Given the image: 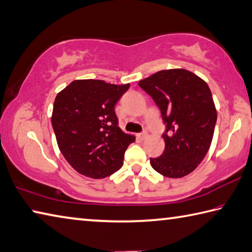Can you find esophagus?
I'll return each instance as SVG.
<instances>
[{
	"label": "esophagus",
	"mask_w": 252,
	"mask_h": 252,
	"mask_svg": "<svg viewBox=\"0 0 252 252\" xmlns=\"http://www.w3.org/2000/svg\"><path fill=\"white\" fill-rule=\"evenodd\" d=\"M136 136H138V138L141 139V140H144L146 136H148V132L144 131V132H142V133H139Z\"/></svg>",
	"instance_id": "34e87169"
}]
</instances>
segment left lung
<instances>
[{
  "label": "left lung",
  "instance_id": "left-lung-1",
  "mask_svg": "<svg viewBox=\"0 0 252 252\" xmlns=\"http://www.w3.org/2000/svg\"><path fill=\"white\" fill-rule=\"evenodd\" d=\"M161 110L165 125L164 152L150 158L158 173L171 178L189 175L207 154L217 111L208 85L185 69L155 72L139 82Z\"/></svg>",
  "mask_w": 252,
  "mask_h": 252
}]
</instances>
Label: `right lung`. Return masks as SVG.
I'll use <instances>...</instances> for the list:
<instances>
[{
	"mask_svg": "<svg viewBox=\"0 0 252 252\" xmlns=\"http://www.w3.org/2000/svg\"><path fill=\"white\" fill-rule=\"evenodd\" d=\"M129 87L74 80L56 95L52 125L58 148L82 175L104 178L122 167L135 138L119 127L114 107Z\"/></svg>",
	"mask_w": 252,
	"mask_h": 252,
	"instance_id": "obj_1",
	"label": "right lung"
}]
</instances>
